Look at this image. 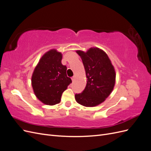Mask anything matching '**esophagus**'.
Here are the masks:
<instances>
[{
	"instance_id": "34e87169",
	"label": "esophagus",
	"mask_w": 151,
	"mask_h": 151,
	"mask_svg": "<svg viewBox=\"0 0 151 151\" xmlns=\"http://www.w3.org/2000/svg\"><path fill=\"white\" fill-rule=\"evenodd\" d=\"M76 76H73V77H72V81H74L75 80V79H76Z\"/></svg>"
}]
</instances>
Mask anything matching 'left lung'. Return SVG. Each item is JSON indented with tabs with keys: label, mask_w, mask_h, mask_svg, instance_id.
<instances>
[{
	"label": "left lung",
	"mask_w": 151,
	"mask_h": 151,
	"mask_svg": "<svg viewBox=\"0 0 151 151\" xmlns=\"http://www.w3.org/2000/svg\"><path fill=\"white\" fill-rule=\"evenodd\" d=\"M85 68L87 83L84 90L76 94L75 99L86 107H94L104 102L113 90L116 73L108 55L103 50L91 47L86 52L77 50Z\"/></svg>",
	"instance_id": "1"
}]
</instances>
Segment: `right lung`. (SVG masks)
Here are the masks:
<instances>
[{"mask_svg": "<svg viewBox=\"0 0 151 151\" xmlns=\"http://www.w3.org/2000/svg\"><path fill=\"white\" fill-rule=\"evenodd\" d=\"M62 54L56 49L49 50L40 58L32 74L34 93L45 104L60 103L63 92L72 83L67 76V67L62 64Z\"/></svg>", "mask_w": 151, "mask_h": 151, "instance_id": "right-lung-1", "label": "right lung"}]
</instances>
